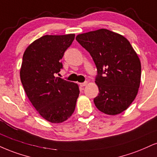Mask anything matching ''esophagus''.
<instances>
[{
    "mask_svg": "<svg viewBox=\"0 0 157 157\" xmlns=\"http://www.w3.org/2000/svg\"><path fill=\"white\" fill-rule=\"evenodd\" d=\"M87 84H88V82H87V81H86V82H81V83H80V86H82V87H83V86H87Z\"/></svg>",
    "mask_w": 157,
    "mask_h": 157,
    "instance_id": "1",
    "label": "esophagus"
}]
</instances>
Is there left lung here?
I'll list each match as a JSON object with an SVG mask.
<instances>
[{"label":"left lung","mask_w":157,"mask_h":157,"mask_svg":"<svg viewBox=\"0 0 157 157\" xmlns=\"http://www.w3.org/2000/svg\"><path fill=\"white\" fill-rule=\"evenodd\" d=\"M97 69L99 93L94 102L99 110L114 115L124 112L135 99L140 83L141 63L129 41L107 29L77 36Z\"/></svg>","instance_id":"left-lung-1"}]
</instances>
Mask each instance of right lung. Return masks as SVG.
I'll list each match as a JSON object with an SVG mask.
<instances>
[{
    "instance_id": "obj_1",
    "label": "right lung",
    "mask_w": 157,
    "mask_h": 157,
    "mask_svg": "<svg viewBox=\"0 0 157 157\" xmlns=\"http://www.w3.org/2000/svg\"><path fill=\"white\" fill-rule=\"evenodd\" d=\"M75 36H44L31 43L22 57L20 80L26 95L40 116L51 123H62L73 114L80 94L77 84L56 77Z\"/></svg>"
}]
</instances>
